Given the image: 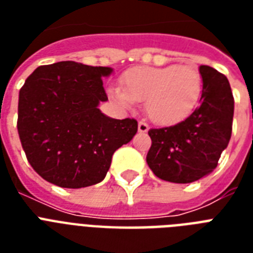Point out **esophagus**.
<instances>
[{
  "label": "esophagus",
  "instance_id": "obj_1",
  "mask_svg": "<svg viewBox=\"0 0 253 253\" xmlns=\"http://www.w3.org/2000/svg\"><path fill=\"white\" fill-rule=\"evenodd\" d=\"M138 130L139 132H143V134H144V132H147V131L150 130V126H148L146 122L140 121V122L138 123Z\"/></svg>",
  "mask_w": 253,
  "mask_h": 253
}]
</instances>
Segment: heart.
Instances as JSON below:
<instances>
[{
	"mask_svg": "<svg viewBox=\"0 0 253 253\" xmlns=\"http://www.w3.org/2000/svg\"><path fill=\"white\" fill-rule=\"evenodd\" d=\"M122 83L109 87L111 98L125 109L146 101L147 114L160 126H174L190 117L204 87L196 68L180 64L134 67L125 72Z\"/></svg>",
	"mask_w": 253,
	"mask_h": 253,
	"instance_id": "obj_1",
	"label": "heart"
}]
</instances>
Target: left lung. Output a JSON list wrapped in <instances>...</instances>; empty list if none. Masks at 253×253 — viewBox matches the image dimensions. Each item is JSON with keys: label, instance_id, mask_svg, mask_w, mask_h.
Returning <instances> with one entry per match:
<instances>
[{"label": "left lung", "instance_id": "8db88e82", "mask_svg": "<svg viewBox=\"0 0 253 253\" xmlns=\"http://www.w3.org/2000/svg\"><path fill=\"white\" fill-rule=\"evenodd\" d=\"M200 73V107L181 123L148 131L147 164L164 181L189 184L210 174L231 138L234 97L227 77L209 65H201Z\"/></svg>", "mask_w": 253, "mask_h": 253}]
</instances>
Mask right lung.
I'll return each instance as SVG.
<instances>
[{"mask_svg":"<svg viewBox=\"0 0 253 253\" xmlns=\"http://www.w3.org/2000/svg\"><path fill=\"white\" fill-rule=\"evenodd\" d=\"M110 67L60 61L38 67L19 90L18 134L34 170L51 184L79 189L98 184L115 151L138 131L135 119L98 109L107 101L102 77Z\"/></svg>","mask_w":253,"mask_h":253,"instance_id":"right-lung-1","label":"right lung"}]
</instances>
